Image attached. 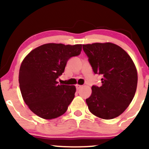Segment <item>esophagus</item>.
<instances>
[{
	"mask_svg": "<svg viewBox=\"0 0 149 149\" xmlns=\"http://www.w3.org/2000/svg\"><path fill=\"white\" fill-rule=\"evenodd\" d=\"M76 89H77V90H80V88H82V87H83V86H82V85H76Z\"/></svg>",
	"mask_w": 149,
	"mask_h": 149,
	"instance_id": "34e87169",
	"label": "esophagus"
}]
</instances>
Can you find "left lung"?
Listing matches in <instances>:
<instances>
[{
  "instance_id": "8db88e82",
  "label": "left lung",
  "mask_w": 149,
  "mask_h": 149,
  "mask_svg": "<svg viewBox=\"0 0 149 149\" xmlns=\"http://www.w3.org/2000/svg\"><path fill=\"white\" fill-rule=\"evenodd\" d=\"M93 72L101 75L102 86H92L86 99L90 111L106 120L118 117L134 98L137 72L131 57L123 49L111 42L83 45Z\"/></svg>"
}]
</instances>
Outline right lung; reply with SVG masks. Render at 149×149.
<instances>
[{"label": "right lung", "instance_id": "1", "mask_svg": "<svg viewBox=\"0 0 149 149\" xmlns=\"http://www.w3.org/2000/svg\"><path fill=\"white\" fill-rule=\"evenodd\" d=\"M82 45L47 43L33 49L20 66L19 83L24 102L32 112L44 119L64 113L75 97L74 85H59L70 58L79 55Z\"/></svg>", "mask_w": 149, "mask_h": 149}]
</instances>
